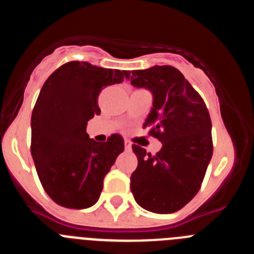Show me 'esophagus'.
I'll use <instances>...</instances> for the list:
<instances>
[{"instance_id": "obj_1", "label": "esophagus", "mask_w": 254, "mask_h": 254, "mask_svg": "<svg viewBox=\"0 0 254 254\" xmlns=\"http://www.w3.org/2000/svg\"><path fill=\"white\" fill-rule=\"evenodd\" d=\"M125 149L126 151H132V145L129 143V141H125Z\"/></svg>"}]
</instances>
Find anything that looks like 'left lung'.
Wrapping results in <instances>:
<instances>
[{"mask_svg":"<svg viewBox=\"0 0 254 254\" xmlns=\"http://www.w3.org/2000/svg\"><path fill=\"white\" fill-rule=\"evenodd\" d=\"M132 86L151 93L143 127L163 147L155 156L133 145L137 169L131 176L136 202L155 214H172L196 196L212 156L211 120L205 102L172 66H154L126 75Z\"/></svg>","mask_w":254,"mask_h":254,"instance_id":"1","label":"left lung"}]
</instances>
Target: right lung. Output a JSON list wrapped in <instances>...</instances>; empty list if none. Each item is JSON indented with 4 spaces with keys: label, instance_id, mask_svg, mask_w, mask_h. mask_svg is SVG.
Masks as SVG:
<instances>
[{
    "label": "right lung",
    "instance_id": "obj_1",
    "mask_svg": "<svg viewBox=\"0 0 254 254\" xmlns=\"http://www.w3.org/2000/svg\"><path fill=\"white\" fill-rule=\"evenodd\" d=\"M127 73L72 61L44 82L31 114L30 151L44 190L60 206L95 205L105 174L125 150L122 136L96 142L86 126L100 114V91L122 82Z\"/></svg>",
    "mask_w": 254,
    "mask_h": 254
}]
</instances>
